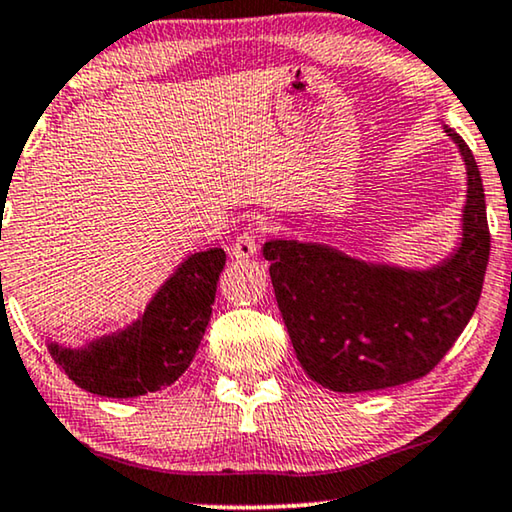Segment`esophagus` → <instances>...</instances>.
Masks as SVG:
<instances>
[{
	"label": "esophagus",
	"instance_id": "34e87169",
	"mask_svg": "<svg viewBox=\"0 0 512 512\" xmlns=\"http://www.w3.org/2000/svg\"><path fill=\"white\" fill-rule=\"evenodd\" d=\"M263 235H265V221L254 216V219L242 228V233L237 235L233 242V256L237 261H247V258L256 256L258 249H261Z\"/></svg>",
	"mask_w": 512,
	"mask_h": 512
}]
</instances>
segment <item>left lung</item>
<instances>
[{
  "instance_id": "8db88e82",
  "label": "left lung",
  "mask_w": 512,
  "mask_h": 512,
  "mask_svg": "<svg viewBox=\"0 0 512 512\" xmlns=\"http://www.w3.org/2000/svg\"><path fill=\"white\" fill-rule=\"evenodd\" d=\"M447 132L468 170L464 242L450 261L405 272L354 261L321 244H263L293 349L321 387L359 394L424 377L478 307L489 261L485 188L468 144Z\"/></svg>"
}]
</instances>
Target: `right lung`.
<instances>
[{
    "mask_svg": "<svg viewBox=\"0 0 512 512\" xmlns=\"http://www.w3.org/2000/svg\"><path fill=\"white\" fill-rule=\"evenodd\" d=\"M223 265V249L188 256L128 331L79 352L51 345L53 361L76 387L97 396L132 398L170 387L198 352Z\"/></svg>",
    "mask_w": 512,
    "mask_h": 512,
    "instance_id": "add662e5",
    "label": "right lung"
}]
</instances>
